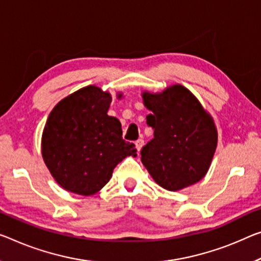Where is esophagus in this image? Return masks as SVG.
I'll list each match as a JSON object with an SVG mask.
<instances>
[{"mask_svg": "<svg viewBox=\"0 0 261 261\" xmlns=\"http://www.w3.org/2000/svg\"><path fill=\"white\" fill-rule=\"evenodd\" d=\"M143 144H144V141L142 139H139L138 141L135 142V147H136V149H138V151L140 153V150L142 149V147H143Z\"/></svg>", "mask_w": 261, "mask_h": 261, "instance_id": "obj_1", "label": "esophagus"}]
</instances>
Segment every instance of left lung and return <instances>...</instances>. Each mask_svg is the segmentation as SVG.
Masks as SVG:
<instances>
[{
	"mask_svg": "<svg viewBox=\"0 0 261 261\" xmlns=\"http://www.w3.org/2000/svg\"><path fill=\"white\" fill-rule=\"evenodd\" d=\"M141 95L150 111L147 123L154 128V139L141 150L142 164L163 189L178 191L197 183L206 175L217 148L214 118L181 84Z\"/></svg>",
	"mask_w": 261,
	"mask_h": 261,
	"instance_id": "8db88e82",
	"label": "left lung"
}]
</instances>
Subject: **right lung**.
Masks as SVG:
<instances>
[{
    "instance_id": "right-lung-1",
    "label": "right lung",
    "mask_w": 261,
    "mask_h": 261,
    "mask_svg": "<svg viewBox=\"0 0 261 261\" xmlns=\"http://www.w3.org/2000/svg\"><path fill=\"white\" fill-rule=\"evenodd\" d=\"M121 99L122 93H117ZM110 92L83 87L54 107L42 134L44 163L56 182L77 195L97 194L127 156H136L133 143L122 139L121 123L107 114Z\"/></svg>"
}]
</instances>
